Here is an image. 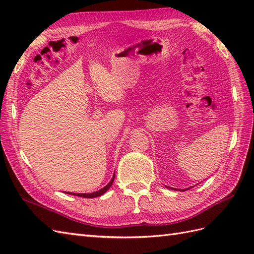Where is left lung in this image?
<instances>
[{
	"mask_svg": "<svg viewBox=\"0 0 254 254\" xmlns=\"http://www.w3.org/2000/svg\"><path fill=\"white\" fill-rule=\"evenodd\" d=\"M192 188V187H191ZM170 189H172V190H176V189H174V188H170ZM187 190H189V188L187 189ZM179 191H185V189H181V190H179Z\"/></svg>",
	"mask_w": 254,
	"mask_h": 254,
	"instance_id": "8db88e82",
	"label": "left lung"
}]
</instances>
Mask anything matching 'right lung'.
<instances>
[{
  "mask_svg": "<svg viewBox=\"0 0 254 254\" xmlns=\"http://www.w3.org/2000/svg\"><path fill=\"white\" fill-rule=\"evenodd\" d=\"M113 181H115V174H113V177L111 178L110 182L108 183V185H107L106 187H104L102 189H100V190L96 191V192H93V193H72V192H65V193H67V194H72V195H76V196L88 197V198H90V197H97V196H100V195H102V194H105L108 190H109L110 187L112 186Z\"/></svg>",
  "mask_w": 254,
  "mask_h": 254,
  "instance_id": "obj_1",
  "label": "right lung"
}]
</instances>
